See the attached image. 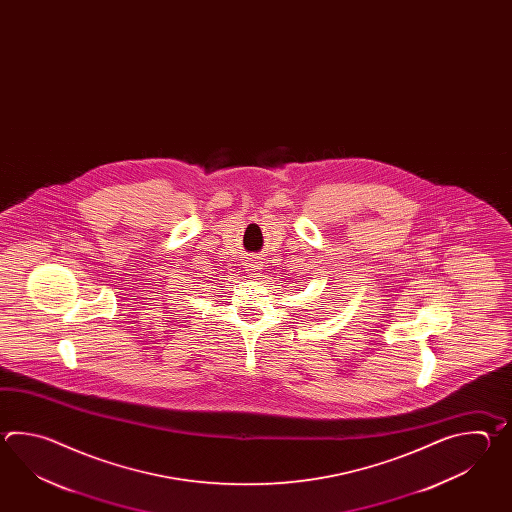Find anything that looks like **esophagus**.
<instances>
[{"mask_svg":"<svg viewBox=\"0 0 512 512\" xmlns=\"http://www.w3.org/2000/svg\"><path fill=\"white\" fill-rule=\"evenodd\" d=\"M261 267H263V265H261V261L251 260V263L247 265V272H249V276H251V278H258L261 274Z\"/></svg>","mask_w":512,"mask_h":512,"instance_id":"obj_1","label":"esophagus"}]
</instances>
